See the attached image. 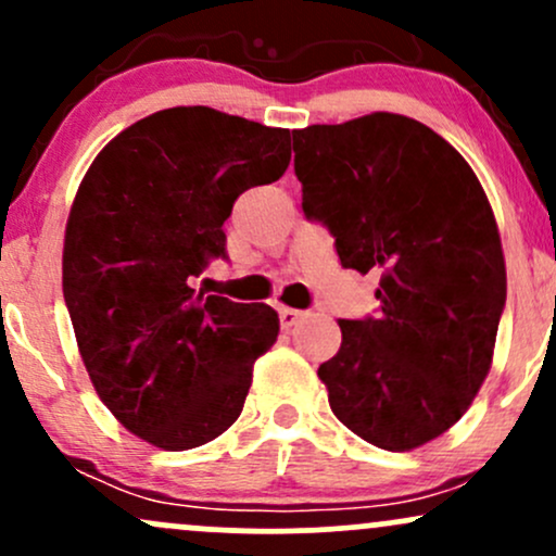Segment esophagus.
Returning a JSON list of instances; mask_svg holds the SVG:
<instances>
[{"instance_id": "34e87169", "label": "esophagus", "mask_w": 556, "mask_h": 556, "mask_svg": "<svg viewBox=\"0 0 556 556\" xmlns=\"http://www.w3.org/2000/svg\"><path fill=\"white\" fill-rule=\"evenodd\" d=\"M303 316H305L303 311H298V308H279V324H282V329L295 327V324H298Z\"/></svg>"}]
</instances>
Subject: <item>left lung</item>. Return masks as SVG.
<instances>
[{
    "label": "left lung",
    "instance_id": "left-lung-1",
    "mask_svg": "<svg viewBox=\"0 0 556 556\" xmlns=\"http://www.w3.org/2000/svg\"><path fill=\"white\" fill-rule=\"evenodd\" d=\"M305 219L344 269L379 274V311L342 318L318 366L331 413L368 444L416 450L455 426L491 368L507 300L494 212L468 162L402 114L292 132Z\"/></svg>",
    "mask_w": 556,
    "mask_h": 556
}]
</instances>
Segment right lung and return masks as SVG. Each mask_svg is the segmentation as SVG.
<instances>
[{
	"label": "right lung",
	"instance_id": "add662e5",
	"mask_svg": "<svg viewBox=\"0 0 556 556\" xmlns=\"http://www.w3.org/2000/svg\"><path fill=\"white\" fill-rule=\"evenodd\" d=\"M290 164V130L175 106L104 146L70 208L62 292L80 358L112 416L162 450L225 433L253 363L277 342V311L203 295L193 282L227 258L240 193Z\"/></svg>",
	"mask_w": 556,
	"mask_h": 556
}]
</instances>
